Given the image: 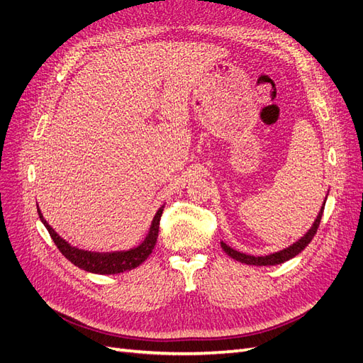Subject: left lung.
Instances as JSON below:
<instances>
[{
    "mask_svg": "<svg viewBox=\"0 0 363 363\" xmlns=\"http://www.w3.org/2000/svg\"><path fill=\"white\" fill-rule=\"evenodd\" d=\"M328 195V194H327ZM327 200V196H325ZM325 200L320 208V212H318L315 221L312 223L311 228L307 230V232L300 238L296 239L294 244H291L289 247L283 248V250H279L276 252H269V255H265V256H251V255H245V252H240V251H236L233 250L232 247H228L225 242H223L221 240V247L223 250L227 252V255L240 262V263H245V265H256V267H271V265H280V263L286 262L292 257H295L296 255H300V252L311 244V240L313 239V236L316 235V230L318 227H320V223H321V216H323V212H324V206H325Z\"/></svg>",
    "mask_w": 363,
    "mask_h": 363,
    "instance_id": "1",
    "label": "left lung"
}]
</instances>
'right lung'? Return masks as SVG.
<instances>
[{
    "label": "right lung",
    "instance_id": "1",
    "mask_svg": "<svg viewBox=\"0 0 363 363\" xmlns=\"http://www.w3.org/2000/svg\"><path fill=\"white\" fill-rule=\"evenodd\" d=\"M163 207L164 206H160L155 218H152L145 239L133 248L119 250V251H89V250L74 247L68 242L67 239H63L56 232V230H54L47 223V219L43 218L39 206H38V213H39L42 224L45 225V228L48 230V233H50L51 239L54 240V244H56L59 251L71 263H74L75 267H79L80 269H84L87 272L103 274V276H106L107 274L108 276V274H119L124 271L135 269L140 265L142 262L147 260V257L151 255L152 250H155V245H156L157 235H159V223H160Z\"/></svg>",
    "mask_w": 363,
    "mask_h": 363
}]
</instances>
